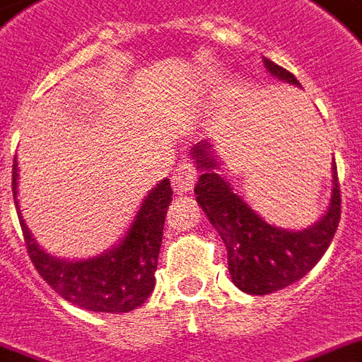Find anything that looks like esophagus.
Returning a JSON list of instances; mask_svg holds the SVG:
<instances>
[{
  "label": "esophagus",
  "mask_w": 362,
  "mask_h": 362,
  "mask_svg": "<svg viewBox=\"0 0 362 362\" xmlns=\"http://www.w3.org/2000/svg\"><path fill=\"white\" fill-rule=\"evenodd\" d=\"M197 177H199V171L197 168L189 162L179 163L177 168L171 173V185H173V191L177 194H187L189 191H192V187L197 183Z\"/></svg>",
  "instance_id": "esophagus-1"
}]
</instances>
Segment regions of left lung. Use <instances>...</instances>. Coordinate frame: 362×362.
<instances>
[{
	"label": "left lung",
	"instance_id": "obj_1",
	"mask_svg": "<svg viewBox=\"0 0 362 362\" xmlns=\"http://www.w3.org/2000/svg\"><path fill=\"white\" fill-rule=\"evenodd\" d=\"M264 67L279 81L300 86L293 73L266 57ZM210 152L212 146L206 141L191 150L200 170L194 192L197 202L228 249V268L233 284L249 295H268L299 281L324 257L336 235L341 216L336 162L332 165L334 187L328 210L307 229L287 231L262 220L233 187L216 173L218 162Z\"/></svg>",
	"mask_w": 362,
	"mask_h": 362
}]
</instances>
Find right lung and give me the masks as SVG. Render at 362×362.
<instances>
[{"instance_id": "1", "label": "right lung", "mask_w": 362, "mask_h": 362, "mask_svg": "<svg viewBox=\"0 0 362 362\" xmlns=\"http://www.w3.org/2000/svg\"><path fill=\"white\" fill-rule=\"evenodd\" d=\"M17 158L13 162V199L34 268L63 299L92 313H129L154 291L163 221L171 202L170 179H163L142 200L127 235L117 247L86 260L52 257L34 241L17 199Z\"/></svg>"}]
</instances>
